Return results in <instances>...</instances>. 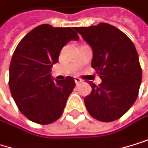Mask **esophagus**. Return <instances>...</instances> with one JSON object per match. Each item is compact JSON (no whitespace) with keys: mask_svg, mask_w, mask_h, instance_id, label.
I'll use <instances>...</instances> for the list:
<instances>
[{"mask_svg":"<svg viewBox=\"0 0 148 148\" xmlns=\"http://www.w3.org/2000/svg\"><path fill=\"white\" fill-rule=\"evenodd\" d=\"M75 82L76 85H78V84H80L82 81L80 78H78V77H75Z\"/></svg>","mask_w":148,"mask_h":148,"instance_id":"obj_1","label":"esophagus"}]
</instances>
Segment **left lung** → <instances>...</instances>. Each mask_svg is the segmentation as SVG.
I'll list each match as a JSON object with an SVG mask.
<instances>
[{
  "label": "left lung",
  "instance_id": "left-lung-1",
  "mask_svg": "<svg viewBox=\"0 0 148 148\" xmlns=\"http://www.w3.org/2000/svg\"><path fill=\"white\" fill-rule=\"evenodd\" d=\"M73 29L91 46V66L102 79L98 86L89 82L92 91L84 98L85 106L99 121L117 120L139 95L142 70L136 48L124 32L108 23Z\"/></svg>",
  "mask_w": 148,
  "mask_h": 148
}]
</instances>
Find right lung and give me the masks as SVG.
Returning a JSON list of instances; mask_svg holds the SVG:
<instances>
[{"mask_svg": "<svg viewBox=\"0 0 148 148\" xmlns=\"http://www.w3.org/2000/svg\"><path fill=\"white\" fill-rule=\"evenodd\" d=\"M71 40H79L73 28L42 24L16 46L9 66L8 85L19 110L30 121L48 125L62 115L75 82L70 76L53 81L51 68Z\"/></svg>", "mask_w": 148, "mask_h": 148, "instance_id": "1", "label": "right lung"}]
</instances>
